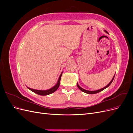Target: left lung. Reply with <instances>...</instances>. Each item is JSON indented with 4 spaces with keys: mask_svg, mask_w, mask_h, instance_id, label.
<instances>
[{
    "mask_svg": "<svg viewBox=\"0 0 133 133\" xmlns=\"http://www.w3.org/2000/svg\"><path fill=\"white\" fill-rule=\"evenodd\" d=\"M104 31H105V32H106L107 33H108V32L107 31H106V30H104ZM114 76H115V75H114V76H113V78H112V80H111V81H110V82L109 83L106 87H104L103 88H102V89H99V90H94V91H89V90H85V89H83L82 88H81V87H80L78 85V83H77V87H78V88H79V89L80 90L82 91L83 92H85V93L89 94H96V93H98V92H100V91H102V90H104L105 89H106L107 88H108L109 86V85H110V84H111L112 82L113 81L114 78Z\"/></svg>",
    "mask_w": 133,
    "mask_h": 133,
    "instance_id": "8db88e82",
    "label": "left lung"
}]
</instances>
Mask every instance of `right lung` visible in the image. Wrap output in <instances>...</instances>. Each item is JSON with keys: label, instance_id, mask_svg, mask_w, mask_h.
<instances>
[{"label": "right lung", "instance_id": "add662e5", "mask_svg": "<svg viewBox=\"0 0 133 133\" xmlns=\"http://www.w3.org/2000/svg\"><path fill=\"white\" fill-rule=\"evenodd\" d=\"M62 73H63V72H62L61 74H60V75L59 76V79L58 80V82H57V84H56L55 86H54L53 87H52L51 88H50V89H49L45 90H41L33 89H31V88H28H28L29 90H30L31 91L35 92V93L37 94L38 95H47L50 94L51 93H53V92H55L56 90H57L58 89V88H59V85H60V79H61V76H62Z\"/></svg>", "mask_w": 133, "mask_h": 133}]
</instances>
